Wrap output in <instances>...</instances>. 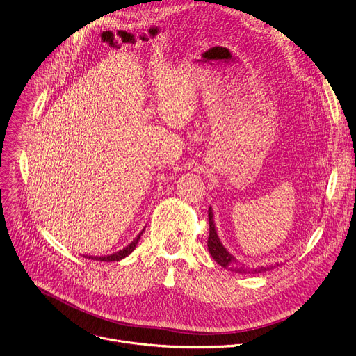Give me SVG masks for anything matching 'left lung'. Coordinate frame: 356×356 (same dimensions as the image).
Wrapping results in <instances>:
<instances>
[{
  "label": "left lung",
  "mask_w": 356,
  "mask_h": 356,
  "mask_svg": "<svg viewBox=\"0 0 356 356\" xmlns=\"http://www.w3.org/2000/svg\"><path fill=\"white\" fill-rule=\"evenodd\" d=\"M208 218H209V238H208V249L213 260L220 264L222 267L233 271V273H239V274H257V273H264L268 270V267H257V268H250L241 260L236 259L220 242L218 230L215 226L213 220V209L209 208L208 211Z\"/></svg>",
  "instance_id": "8db88e82"
}]
</instances>
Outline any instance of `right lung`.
Segmentation results:
<instances>
[{
	"label": "right lung",
	"mask_w": 356,
	"mask_h": 356,
	"mask_svg": "<svg viewBox=\"0 0 356 356\" xmlns=\"http://www.w3.org/2000/svg\"><path fill=\"white\" fill-rule=\"evenodd\" d=\"M144 229H145V227H144ZM143 232H144V230H141V232L138 233L137 238H136L129 246H126L124 249L118 250V252H115V253H113V254L102 256V257H99V256H96V257H93V256H89V257L85 256V257H86V259H92V260H97V261H120V260H123L124 257H127V256L136 249V246H137V243H138V241H140V238H141Z\"/></svg>",
	"instance_id": "1"
}]
</instances>
